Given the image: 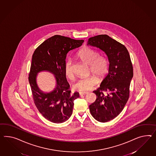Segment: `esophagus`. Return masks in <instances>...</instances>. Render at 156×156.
Wrapping results in <instances>:
<instances>
[{
	"instance_id": "esophagus-1",
	"label": "esophagus",
	"mask_w": 156,
	"mask_h": 156,
	"mask_svg": "<svg viewBox=\"0 0 156 156\" xmlns=\"http://www.w3.org/2000/svg\"><path fill=\"white\" fill-rule=\"evenodd\" d=\"M88 94V92H80L79 93V94H80V96H82V95H86V94Z\"/></svg>"
}]
</instances>
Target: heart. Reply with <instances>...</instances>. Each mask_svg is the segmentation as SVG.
Returning <instances> with one entry per match:
<instances>
[{
    "mask_svg": "<svg viewBox=\"0 0 156 156\" xmlns=\"http://www.w3.org/2000/svg\"><path fill=\"white\" fill-rule=\"evenodd\" d=\"M76 55L83 63L90 66L91 72L100 79L106 75L108 71V62L104 57L98 55L96 50L86 47L80 50ZM64 73L68 79L73 78L72 61L71 59H68L65 63ZM98 82V80L96 76H90L79 79L73 84V88L80 92L88 91L93 89Z\"/></svg>",
    "mask_w": 156,
    "mask_h": 156,
    "instance_id": "b5f03b06",
    "label": "heart"
}]
</instances>
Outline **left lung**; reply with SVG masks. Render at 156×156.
Returning a JSON list of instances; mask_svg holds the SVG:
<instances>
[{
  "label": "left lung",
  "mask_w": 156,
  "mask_h": 156,
  "mask_svg": "<svg viewBox=\"0 0 156 156\" xmlns=\"http://www.w3.org/2000/svg\"><path fill=\"white\" fill-rule=\"evenodd\" d=\"M87 45L103 51L109 62L108 74L100 88L93 91L96 101L89 106L93 118L105 123L114 119L124 108L129 98L133 67L126 48L106 34L89 38Z\"/></svg>",
  "instance_id": "1"
}]
</instances>
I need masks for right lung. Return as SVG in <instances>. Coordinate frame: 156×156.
Returning a JSON list of instances; mask_svg holds the SVG:
<instances>
[{
	"mask_svg": "<svg viewBox=\"0 0 156 156\" xmlns=\"http://www.w3.org/2000/svg\"><path fill=\"white\" fill-rule=\"evenodd\" d=\"M83 42V40L55 35L44 41L33 54L29 82L33 100L41 114L52 123H61L68 120L72 115L73 102L79 97L78 92L72 93L69 90L64 66L67 53ZM43 71L55 75L56 85L51 92H43L37 86V73Z\"/></svg>",
	"mask_w": 156,
	"mask_h": 156,
	"instance_id": "add662e5",
	"label": "right lung"
}]
</instances>
